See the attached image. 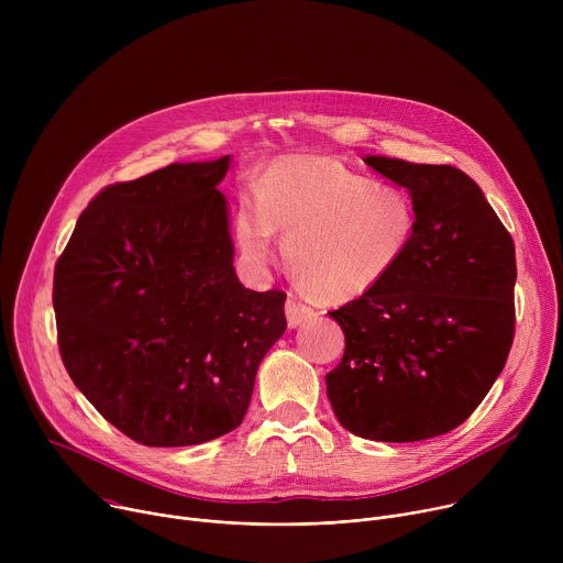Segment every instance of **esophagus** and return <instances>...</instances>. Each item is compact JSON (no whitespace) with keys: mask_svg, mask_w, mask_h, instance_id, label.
Masks as SVG:
<instances>
[{"mask_svg":"<svg viewBox=\"0 0 563 563\" xmlns=\"http://www.w3.org/2000/svg\"><path fill=\"white\" fill-rule=\"evenodd\" d=\"M285 313H287L289 328H298L300 323H307V320H311V318L316 316V311H313L309 305L300 302V300L294 298V296L287 298V302H285Z\"/></svg>","mask_w":563,"mask_h":563,"instance_id":"34e87169","label":"esophagus"}]
</instances>
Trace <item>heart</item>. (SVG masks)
Returning a JSON list of instances; mask_svg holds the SVG:
<instances>
[{
  "label": "heart",
  "mask_w": 563,
  "mask_h": 563,
  "mask_svg": "<svg viewBox=\"0 0 563 563\" xmlns=\"http://www.w3.org/2000/svg\"><path fill=\"white\" fill-rule=\"evenodd\" d=\"M235 216L240 252L254 265L274 256L316 300L350 302L380 287L415 243V198L328 155H285L254 180Z\"/></svg>",
  "instance_id": "b5f03b06"
}]
</instances>
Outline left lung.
Instances as JSON below:
<instances>
[{
  "label": "left lung",
  "instance_id": "left-lung-1",
  "mask_svg": "<svg viewBox=\"0 0 563 563\" xmlns=\"http://www.w3.org/2000/svg\"><path fill=\"white\" fill-rule=\"evenodd\" d=\"M365 163L410 191L419 224L408 256L380 287L330 311L345 354L325 376L328 396L356 437L423 441L459 428L508 361L515 243L461 169L383 155Z\"/></svg>",
  "mask_w": 563,
  "mask_h": 563
}]
</instances>
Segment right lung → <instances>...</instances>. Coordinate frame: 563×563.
<instances>
[{
  "label": "right lung",
  "mask_w": 563,
  "mask_h": 563,
  "mask_svg": "<svg viewBox=\"0 0 563 563\" xmlns=\"http://www.w3.org/2000/svg\"><path fill=\"white\" fill-rule=\"evenodd\" d=\"M229 155L104 187L55 263L64 367L122 434L151 448L243 423L258 365L287 328L280 289L233 272Z\"/></svg>",
  "instance_id": "right-lung-1"
}]
</instances>
